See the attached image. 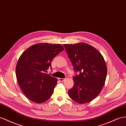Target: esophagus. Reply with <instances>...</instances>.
Masks as SVG:
<instances>
[{
    "label": "esophagus",
    "mask_w": 126,
    "mask_h": 126,
    "mask_svg": "<svg viewBox=\"0 0 126 126\" xmlns=\"http://www.w3.org/2000/svg\"><path fill=\"white\" fill-rule=\"evenodd\" d=\"M58 80H59V81H60V82H62V81H64V80H65V79H63V78H58Z\"/></svg>",
    "instance_id": "34e87169"
}]
</instances>
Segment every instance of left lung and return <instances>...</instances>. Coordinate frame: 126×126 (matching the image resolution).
Instances as JSON below:
<instances>
[{"mask_svg": "<svg viewBox=\"0 0 126 126\" xmlns=\"http://www.w3.org/2000/svg\"><path fill=\"white\" fill-rule=\"evenodd\" d=\"M64 47L75 71L74 86L69 92L70 97L79 104L91 102L99 94L104 85L107 67L102 54L87 44H64Z\"/></svg>", "mask_w": 126, "mask_h": 126, "instance_id": "8db88e82", "label": "left lung"}]
</instances>
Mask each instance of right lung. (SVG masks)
I'll use <instances>...</instances> for the list:
<instances>
[{
	"label": "right lung",
	"mask_w": 126,
	"mask_h": 126,
	"mask_svg": "<svg viewBox=\"0 0 126 126\" xmlns=\"http://www.w3.org/2000/svg\"><path fill=\"white\" fill-rule=\"evenodd\" d=\"M64 48L60 44L39 43L32 45L21 54L16 66L19 86L30 101L42 103L52 95L57 79L45 73L53 58Z\"/></svg>",
	"instance_id": "right-lung-1"
}]
</instances>
